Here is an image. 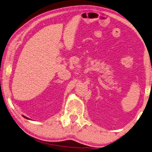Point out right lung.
Returning <instances> with one entry per match:
<instances>
[{
    "instance_id": "obj_1",
    "label": "right lung",
    "mask_w": 152,
    "mask_h": 152,
    "mask_svg": "<svg viewBox=\"0 0 152 152\" xmlns=\"http://www.w3.org/2000/svg\"><path fill=\"white\" fill-rule=\"evenodd\" d=\"M23 118H26V119H29L28 118H26V117H25V116H24V115H23Z\"/></svg>"
}]
</instances>
